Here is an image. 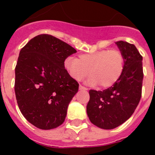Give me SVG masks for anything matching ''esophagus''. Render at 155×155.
Wrapping results in <instances>:
<instances>
[{
  "label": "esophagus",
  "mask_w": 155,
  "mask_h": 155,
  "mask_svg": "<svg viewBox=\"0 0 155 155\" xmlns=\"http://www.w3.org/2000/svg\"><path fill=\"white\" fill-rule=\"evenodd\" d=\"M79 90H84V91H87V87H83L82 85H80V86H79Z\"/></svg>",
  "instance_id": "obj_1"
}]
</instances>
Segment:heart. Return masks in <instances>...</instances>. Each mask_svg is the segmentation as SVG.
Instances as JSON below:
<instances>
[{
  "label": "heart",
  "instance_id": "heart-1",
  "mask_svg": "<svg viewBox=\"0 0 155 155\" xmlns=\"http://www.w3.org/2000/svg\"><path fill=\"white\" fill-rule=\"evenodd\" d=\"M64 67L70 76L76 81H81L91 76L87 84L101 87H108L120 78L124 67V57L118 50H102L91 53L80 54L78 59L68 57Z\"/></svg>",
  "mask_w": 155,
  "mask_h": 155
}]
</instances>
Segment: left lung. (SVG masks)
Masks as SVG:
<instances>
[{"instance_id":"8db88e82","label":"left lung","mask_w":155,"mask_h":155,"mask_svg":"<svg viewBox=\"0 0 155 155\" xmlns=\"http://www.w3.org/2000/svg\"><path fill=\"white\" fill-rule=\"evenodd\" d=\"M124 57V67L120 78L103 91L90 90L87 114L94 125L112 130L127 121L137 107L141 98L143 57L134 44L116 42Z\"/></svg>"}]
</instances>
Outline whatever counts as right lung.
I'll return each instance as SVG.
<instances>
[{"label": "right lung", "mask_w": 155, "mask_h": 155, "mask_svg": "<svg viewBox=\"0 0 155 155\" xmlns=\"http://www.w3.org/2000/svg\"><path fill=\"white\" fill-rule=\"evenodd\" d=\"M74 48L53 35L34 37L19 53L15 68L16 100L24 117L37 128L51 130L65 120L78 83L64 68Z\"/></svg>", "instance_id": "add662e5"}]
</instances>
